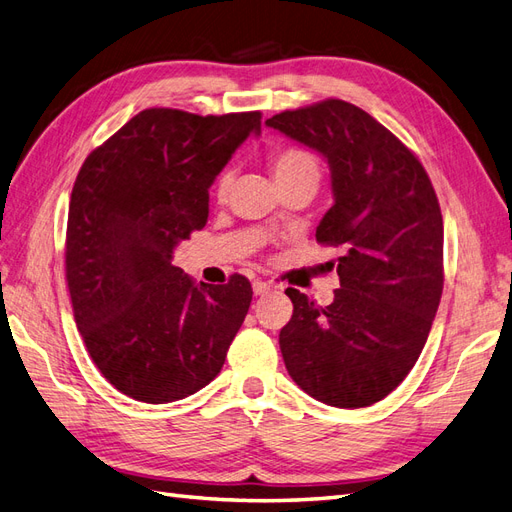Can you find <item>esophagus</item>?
Segmentation results:
<instances>
[{
    "label": "esophagus",
    "mask_w": 512,
    "mask_h": 512,
    "mask_svg": "<svg viewBox=\"0 0 512 512\" xmlns=\"http://www.w3.org/2000/svg\"><path fill=\"white\" fill-rule=\"evenodd\" d=\"M252 288H254V294H256V297H260V294H267V292H269L273 286H271V284H265V282H258V280H256V282L252 284Z\"/></svg>",
    "instance_id": "1"
}]
</instances>
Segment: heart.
I'll use <instances>...</instances> for the list:
<instances>
[{
	"instance_id": "1",
	"label": "heart",
	"mask_w": 512,
	"mask_h": 512,
	"mask_svg": "<svg viewBox=\"0 0 512 512\" xmlns=\"http://www.w3.org/2000/svg\"><path fill=\"white\" fill-rule=\"evenodd\" d=\"M271 170L277 185L299 181V179L320 181V164L314 153L303 147L277 149L271 156ZM230 183H232L230 170H224V173L218 177V181H215V196L224 200L230 190Z\"/></svg>"
}]
</instances>
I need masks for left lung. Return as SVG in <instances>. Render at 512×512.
<instances>
[{"label":"left lung","mask_w":512,"mask_h":512,"mask_svg":"<svg viewBox=\"0 0 512 512\" xmlns=\"http://www.w3.org/2000/svg\"><path fill=\"white\" fill-rule=\"evenodd\" d=\"M265 123L327 160L333 207L316 241L344 247L331 305L286 290L294 305L280 331L286 369L322 404L371 406L410 374L438 312V196L414 153L350 102L324 100Z\"/></svg>","instance_id":"8db88e82"}]
</instances>
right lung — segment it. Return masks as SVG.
Masks as SVG:
<instances>
[{
  "label": "right lung",
  "instance_id": "right-lung-1",
  "mask_svg": "<svg viewBox=\"0 0 512 512\" xmlns=\"http://www.w3.org/2000/svg\"><path fill=\"white\" fill-rule=\"evenodd\" d=\"M260 113L147 108L87 156L74 181L66 280L74 320L100 374L145 404L207 386L252 303L243 275L196 284L175 247L209 218V188Z\"/></svg>",
  "mask_w": 512,
  "mask_h": 512
}]
</instances>
